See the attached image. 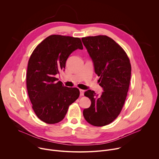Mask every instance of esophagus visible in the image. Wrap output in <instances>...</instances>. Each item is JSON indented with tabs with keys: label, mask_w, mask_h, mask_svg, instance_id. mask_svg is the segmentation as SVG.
<instances>
[{
	"label": "esophagus",
	"mask_w": 159,
	"mask_h": 159,
	"mask_svg": "<svg viewBox=\"0 0 159 159\" xmlns=\"http://www.w3.org/2000/svg\"><path fill=\"white\" fill-rule=\"evenodd\" d=\"M84 90L82 89H80V95L84 96Z\"/></svg>",
	"instance_id": "34e87169"
}]
</instances>
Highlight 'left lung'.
I'll use <instances>...</instances> for the list:
<instances>
[{"label":"left lung","instance_id":"obj_1","mask_svg":"<svg viewBox=\"0 0 159 159\" xmlns=\"http://www.w3.org/2000/svg\"><path fill=\"white\" fill-rule=\"evenodd\" d=\"M82 41L103 89L101 95L91 90L85 92L91 105L84 109L83 115L90 125L105 126L118 116L125 102L131 78L130 61L123 49L107 36H88Z\"/></svg>","mask_w":159,"mask_h":159}]
</instances>
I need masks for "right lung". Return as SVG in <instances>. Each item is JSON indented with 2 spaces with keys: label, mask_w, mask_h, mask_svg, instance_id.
Here are the masks:
<instances>
[{
  "label": "right lung",
  "mask_w": 159,
  "mask_h": 159,
  "mask_svg": "<svg viewBox=\"0 0 159 159\" xmlns=\"http://www.w3.org/2000/svg\"><path fill=\"white\" fill-rule=\"evenodd\" d=\"M77 49H83L80 38L54 34L39 43L30 58L28 93L35 114L44 123L61 121L79 97V89L65 87L56 77L65 70L68 57Z\"/></svg>",
  "instance_id": "right-lung-1"
}]
</instances>
